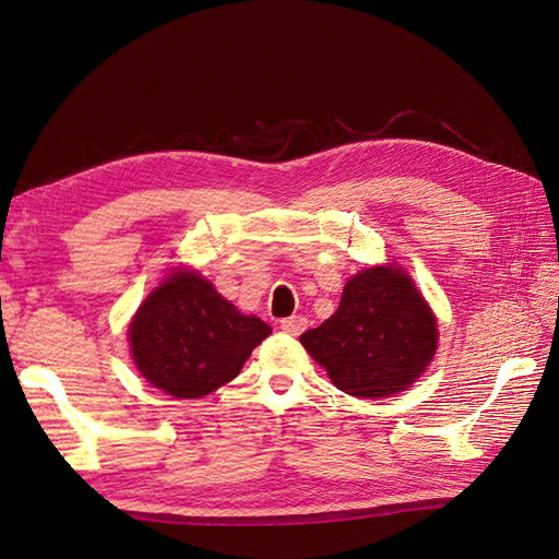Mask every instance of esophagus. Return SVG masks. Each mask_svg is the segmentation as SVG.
I'll list each match as a JSON object with an SVG mask.
<instances>
[{"label":"esophagus","instance_id":"obj_1","mask_svg":"<svg viewBox=\"0 0 559 559\" xmlns=\"http://www.w3.org/2000/svg\"><path fill=\"white\" fill-rule=\"evenodd\" d=\"M280 328L288 334H294V337H298V334L307 328V319L305 317H288V319H282Z\"/></svg>","mask_w":559,"mask_h":559}]
</instances>
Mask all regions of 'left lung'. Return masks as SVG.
Wrapping results in <instances>:
<instances>
[{"label":"left lung","instance_id":"left-lung-1","mask_svg":"<svg viewBox=\"0 0 559 559\" xmlns=\"http://www.w3.org/2000/svg\"><path fill=\"white\" fill-rule=\"evenodd\" d=\"M300 344L350 396L383 399L413 385L433 360L438 323L404 267L373 265L353 275L334 314Z\"/></svg>","mask_w":559,"mask_h":559}]
</instances>
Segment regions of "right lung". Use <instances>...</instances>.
Segmentation results:
<instances>
[{"label":"right lung","instance_id":"add662e5","mask_svg":"<svg viewBox=\"0 0 559 559\" xmlns=\"http://www.w3.org/2000/svg\"><path fill=\"white\" fill-rule=\"evenodd\" d=\"M271 325L245 317L197 271L155 286L128 328L140 373L174 399H202L240 373Z\"/></svg>","mask_w":559,"mask_h":559}]
</instances>
